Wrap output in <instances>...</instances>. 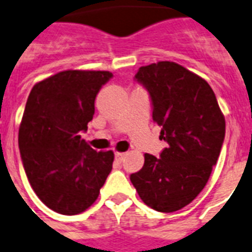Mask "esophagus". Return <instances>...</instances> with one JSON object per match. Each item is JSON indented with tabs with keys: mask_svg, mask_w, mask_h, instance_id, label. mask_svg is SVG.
I'll use <instances>...</instances> for the list:
<instances>
[{
	"mask_svg": "<svg viewBox=\"0 0 252 252\" xmlns=\"http://www.w3.org/2000/svg\"><path fill=\"white\" fill-rule=\"evenodd\" d=\"M125 156H126V153H124V152H116V153H114V157H116V159H117L118 162L124 161Z\"/></svg>",
	"mask_w": 252,
	"mask_h": 252,
	"instance_id": "1",
	"label": "esophagus"
}]
</instances>
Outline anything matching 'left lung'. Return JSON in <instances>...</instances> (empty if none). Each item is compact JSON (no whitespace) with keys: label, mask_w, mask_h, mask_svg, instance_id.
Listing matches in <instances>:
<instances>
[{"label":"left lung","mask_w":252,"mask_h":252,"mask_svg":"<svg viewBox=\"0 0 252 252\" xmlns=\"http://www.w3.org/2000/svg\"><path fill=\"white\" fill-rule=\"evenodd\" d=\"M135 80L148 90L152 117L168 147L159 158L145 153L130 180L145 205L174 213L205 188L225 136L224 114L202 77L174 62L140 66Z\"/></svg>","instance_id":"obj_1"}]
</instances>
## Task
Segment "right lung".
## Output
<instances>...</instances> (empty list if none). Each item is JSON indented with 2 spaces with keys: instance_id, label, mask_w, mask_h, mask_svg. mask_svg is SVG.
<instances>
[{
  "instance_id": "add662e5",
  "label": "right lung",
  "mask_w": 252,
  "mask_h": 252,
  "mask_svg": "<svg viewBox=\"0 0 252 252\" xmlns=\"http://www.w3.org/2000/svg\"><path fill=\"white\" fill-rule=\"evenodd\" d=\"M112 77L108 70H63L37 82L29 94L19 149L33 190L56 213H84L112 171L113 152H96L81 138L97 93Z\"/></svg>"
}]
</instances>
